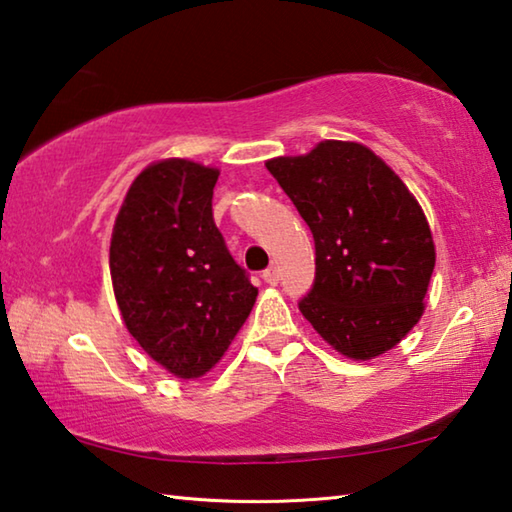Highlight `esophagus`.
Masks as SVG:
<instances>
[{
	"label": "esophagus",
	"mask_w": 512,
	"mask_h": 512,
	"mask_svg": "<svg viewBox=\"0 0 512 512\" xmlns=\"http://www.w3.org/2000/svg\"><path fill=\"white\" fill-rule=\"evenodd\" d=\"M262 280H264L268 286H277V282H280V273H277L275 266H271V268H266V271H264Z\"/></svg>",
	"instance_id": "1"
}]
</instances>
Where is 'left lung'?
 I'll return each mask as SVG.
<instances>
[{
    "instance_id": "left-lung-1",
    "label": "left lung",
    "mask_w": 512,
    "mask_h": 512,
    "mask_svg": "<svg viewBox=\"0 0 512 512\" xmlns=\"http://www.w3.org/2000/svg\"><path fill=\"white\" fill-rule=\"evenodd\" d=\"M315 239V282L300 311L349 360H374L418 324L436 262L421 203L356 141H320L266 161Z\"/></svg>"
}]
</instances>
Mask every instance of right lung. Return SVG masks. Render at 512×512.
<instances>
[{
  "label": "right lung",
  "mask_w": 512,
  "mask_h": 512,
  "mask_svg": "<svg viewBox=\"0 0 512 512\" xmlns=\"http://www.w3.org/2000/svg\"><path fill=\"white\" fill-rule=\"evenodd\" d=\"M217 179V167L197 161H154L129 185L111 232L109 271L125 327L183 380L224 358L257 300L212 219Z\"/></svg>",
  "instance_id": "add662e5"
}]
</instances>
